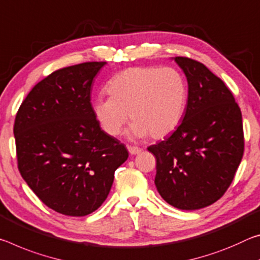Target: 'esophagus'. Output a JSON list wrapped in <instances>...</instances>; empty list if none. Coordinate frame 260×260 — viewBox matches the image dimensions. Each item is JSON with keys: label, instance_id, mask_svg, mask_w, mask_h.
<instances>
[{"label": "esophagus", "instance_id": "esophagus-1", "mask_svg": "<svg viewBox=\"0 0 260 260\" xmlns=\"http://www.w3.org/2000/svg\"><path fill=\"white\" fill-rule=\"evenodd\" d=\"M127 151H129L130 154L136 155V154H139V153H142V148L139 147H136V146H127Z\"/></svg>", "mask_w": 260, "mask_h": 260}]
</instances>
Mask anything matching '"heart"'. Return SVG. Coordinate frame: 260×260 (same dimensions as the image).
Masks as SVG:
<instances>
[{"mask_svg": "<svg viewBox=\"0 0 260 260\" xmlns=\"http://www.w3.org/2000/svg\"><path fill=\"white\" fill-rule=\"evenodd\" d=\"M109 98L93 101V113L102 130L117 136L129 114V136L161 139L177 129L185 112L188 86L175 68L134 67L110 80Z\"/></svg>", "mask_w": 260, "mask_h": 260, "instance_id": "obj_1", "label": "heart"}]
</instances>
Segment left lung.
<instances>
[{"instance_id": "left-lung-1", "label": "left lung", "mask_w": 260, "mask_h": 260, "mask_svg": "<svg viewBox=\"0 0 260 260\" xmlns=\"http://www.w3.org/2000/svg\"><path fill=\"white\" fill-rule=\"evenodd\" d=\"M188 80L184 117L147 150L155 155V186L169 205L192 211L222 197L244 152L241 109L229 88L203 63L177 56Z\"/></svg>"}]
</instances>
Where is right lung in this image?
Wrapping results in <instances>:
<instances>
[{"label": "right lung", "mask_w": 260, "mask_h": 260, "mask_svg": "<svg viewBox=\"0 0 260 260\" xmlns=\"http://www.w3.org/2000/svg\"><path fill=\"white\" fill-rule=\"evenodd\" d=\"M106 62L54 71L38 83L17 112L18 169L52 210L84 216L106 201L126 147L100 127L91 105L93 79Z\"/></svg>", "instance_id": "add662e5"}]
</instances>
